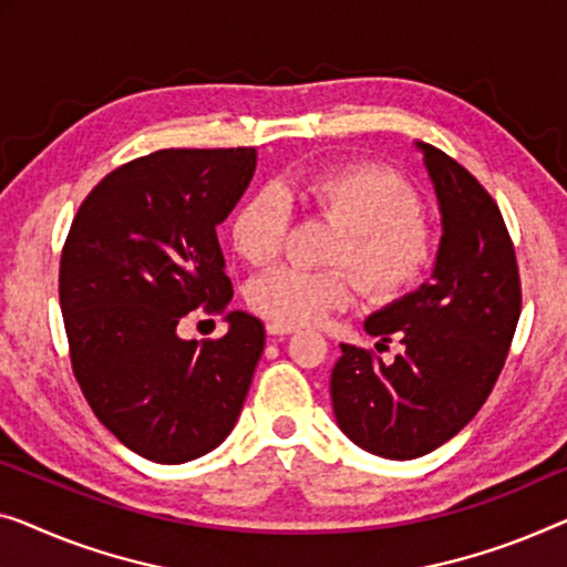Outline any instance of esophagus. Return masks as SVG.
I'll return each mask as SVG.
<instances>
[{
  "mask_svg": "<svg viewBox=\"0 0 567 567\" xmlns=\"http://www.w3.org/2000/svg\"><path fill=\"white\" fill-rule=\"evenodd\" d=\"M295 331H298V328H295V326L272 323V320H269V323H267V336H275V338H280V336H290V333H295Z\"/></svg>",
  "mask_w": 567,
  "mask_h": 567,
  "instance_id": "esophagus-1",
  "label": "esophagus"
}]
</instances>
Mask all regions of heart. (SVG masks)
Returning <instances> with one entry per match:
<instances>
[{
	"instance_id": "b5f03b06",
	"label": "heart",
	"mask_w": 567,
	"mask_h": 567,
	"mask_svg": "<svg viewBox=\"0 0 567 567\" xmlns=\"http://www.w3.org/2000/svg\"><path fill=\"white\" fill-rule=\"evenodd\" d=\"M290 190L265 185L236 208L231 244L249 265H267L282 251L290 229ZM302 200L333 221L338 236L328 261L351 267L371 298L390 302L422 285L435 261V241L420 221L422 203L412 185L386 167L349 165L308 177ZM353 298L351 275L275 267L247 285L257 316L282 326H308Z\"/></svg>"
}]
</instances>
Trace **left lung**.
<instances>
[{"instance_id": "left-lung-1", "label": "left lung", "mask_w": 567, "mask_h": 567, "mask_svg": "<svg viewBox=\"0 0 567 567\" xmlns=\"http://www.w3.org/2000/svg\"><path fill=\"white\" fill-rule=\"evenodd\" d=\"M433 183L443 236L430 282L364 320L369 336L400 338L394 361L341 343L331 371L338 427L364 451L420 458L468 425L494 390L522 310L517 259L502 210L476 177L415 142Z\"/></svg>"}]
</instances>
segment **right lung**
<instances>
[{
    "instance_id": "obj_1",
    "label": "right lung",
    "mask_w": 567,
    "mask_h": 567,
    "mask_svg": "<svg viewBox=\"0 0 567 567\" xmlns=\"http://www.w3.org/2000/svg\"><path fill=\"white\" fill-rule=\"evenodd\" d=\"M257 171V150H159L109 173L81 203L61 255L73 374L94 415L142 458L185 463L239 420L265 326L226 312L216 341H185L190 310L234 298L216 226Z\"/></svg>"
}]
</instances>
